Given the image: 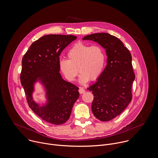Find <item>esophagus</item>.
Returning a JSON list of instances; mask_svg holds the SVG:
<instances>
[{
	"mask_svg": "<svg viewBox=\"0 0 158 158\" xmlns=\"http://www.w3.org/2000/svg\"><path fill=\"white\" fill-rule=\"evenodd\" d=\"M78 91H79V92H80V94H83V93H84L85 92V89L84 88H83V87H80Z\"/></svg>",
	"mask_w": 158,
	"mask_h": 158,
	"instance_id": "obj_1",
	"label": "esophagus"
}]
</instances>
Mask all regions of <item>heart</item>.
<instances>
[{
	"label": "heart",
	"mask_w": 158,
	"mask_h": 158,
	"mask_svg": "<svg viewBox=\"0 0 158 158\" xmlns=\"http://www.w3.org/2000/svg\"><path fill=\"white\" fill-rule=\"evenodd\" d=\"M67 57L68 60L60 61V71L67 80L73 81L79 70L80 83H85L90 78L92 80L98 78L103 70L106 61L105 52L101 47L90 46L83 42L75 44L68 51Z\"/></svg>",
	"instance_id": "1"
}]
</instances>
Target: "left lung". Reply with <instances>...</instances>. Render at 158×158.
<instances>
[{"instance_id":"1","label":"left lung","mask_w":158,"mask_h":158,"mask_svg":"<svg viewBox=\"0 0 158 158\" xmlns=\"http://www.w3.org/2000/svg\"><path fill=\"white\" fill-rule=\"evenodd\" d=\"M83 40H93L106 49L107 65L88 89L94 95L93 114L100 121H108L119 115L131 101L135 79L131 55L118 38L107 33L93 34Z\"/></svg>"}]
</instances>
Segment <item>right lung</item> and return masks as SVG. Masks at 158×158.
<instances>
[{"mask_svg": "<svg viewBox=\"0 0 158 158\" xmlns=\"http://www.w3.org/2000/svg\"><path fill=\"white\" fill-rule=\"evenodd\" d=\"M77 37L47 35L31 44L22 61L20 81L29 107L43 120L53 124L65 123L80 96L79 89L64 80L60 72V55ZM40 81L46 90L48 102L40 106L33 99L34 83Z\"/></svg>", "mask_w": 158, "mask_h": 158, "instance_id": "right-lung-1", "label": "right lung"}]
</instances>
